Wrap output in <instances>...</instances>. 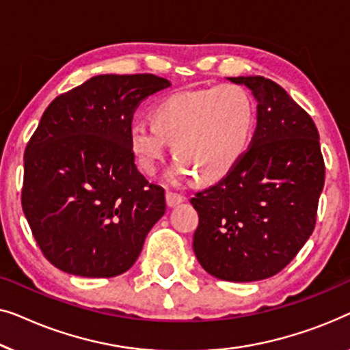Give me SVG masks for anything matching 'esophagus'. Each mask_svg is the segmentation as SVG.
Masks as SVG:
<instances>
[{"label":"esophagus","instance_id":"1","mask_svg":"<svg viewBox=\"0 0 350 350\" xmlns=\"http://www.w3.org/2000/svg\"><path fill=\"white\" fill-rule=\"evenodd\" d=\"M184 201V196L180 193H176V191H166V204H168V208H174L179 203Z\"/></svg>","mask_w":350,"mask_h":350}]
</instances>
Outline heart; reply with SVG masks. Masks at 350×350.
Returning a JSON list of instances; mask_svg holds the SVG:
<instances>
[{
    "label": "heart",
    "instance_id": "heart-1",
    "mask_svg": "<svg viewBox=\"0 0 350 350\" xmlns=\"http://www.w3.org/2000/svg\"><path fill=\"white\" fill-rule=\"evenodd\" d=\"M152 124L135 122L128 139L137 165L155 174L171 142L177 155L168 171L171 184L195 177L222 180L249 154L255 133V105L244 87L222 83L179 90L157 101Z\"/></svg>",
    "mask_w": 350,
    "mask_h": 350
}]
</instances>
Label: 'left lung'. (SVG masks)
<instances>
[{
  "instance_id": "8db88e82",
  "label": "left lung",
  "mask_w": 350,
  "mask_h": 350,
  "mask_svg": "<svg viewBox=\"0 0 350 350\" xmlns=\"http://www.w3.org/2000/svg\"><path fill=\"white\" fill-rule=\"evenodd\" d=\"M228 81L252 90L257 128L238 168L190 200L200 217L193 250L214 278L252 282L282 271L312 234L325 163L316 124L279 83Z\"/></svg>"
}]
</instances>
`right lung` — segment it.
Instances as JSON below:
<instances>
[{
    "instance_id": "add662e5",
    "label": "right lung",
    "mask_w": 350,
    "mask_h": 350,
    "mask_svg": "<svg viewBox=\"0 0 350 350\" xmlns=\"http://www.w3.org/2000/svg\"><path fill=\"white\" fill-rule=\"evenodd\" d=\"M170 85L155 75H101L44 111L23 157L22 208L55 268L114 278L139 257L166 203L137 171L128 131L141 101Z\"/></svg>"
}]
</instances>
